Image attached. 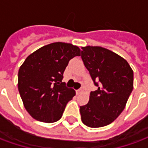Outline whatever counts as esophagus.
Here are the masks:
<instances>
[{
    "instance_id": "esophagus-1",
    "label": "esophagus",
    "mask_w": 148,
    "mask_h": 148,
    "mask_svg": "<svg viewBox=\"0 0 148 148\" xmlns=\"http://www.w3.org/2000/svg\"><path fill=\"white\" fill-rule=\"evenodd\" d=\"M84 90H85V88L84 87H81L79 90H77V94H80V93H83Z\"/></svg>"
}]
</instances>
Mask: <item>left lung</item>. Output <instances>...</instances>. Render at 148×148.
<instances>
[{
    "instance_id": "1",
    "label": "left lung",
    "mask_w": 148,
    "mask_h": 148,
    "mask_svg": "<svg viewBox=\"0 0 148 148\" xmlns=\"http://www.w3.org/2000/svg\"><path fill=\"white\" fill-rule=\"evenodd\" d=\"M82 58L97 90L80 106L82 121L90 127L111 124L124 110L133 89V71L124 58L97 46L82 47Z\"/></svg>"
}]
</instances>
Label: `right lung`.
I'll return each mask as SVG.
<instances>
[{"label": "right lung", "mask_w": 148, "mask_h": 148, "mask_svg": "<svg viewBox=\"0 0 148 148\" xmlns=\"http://www.w3.org/2000/svg\"><path fill=\"white\" fill-rule=\"evenodd\" d=\"M77 46L52 42L32 53L18 72V90L27 112L36 121L54 123L62 116L75 90L62 82L68 62L80 56Z\"/></svg>", "instance_id": "right-lung-1"}]
</instances>
